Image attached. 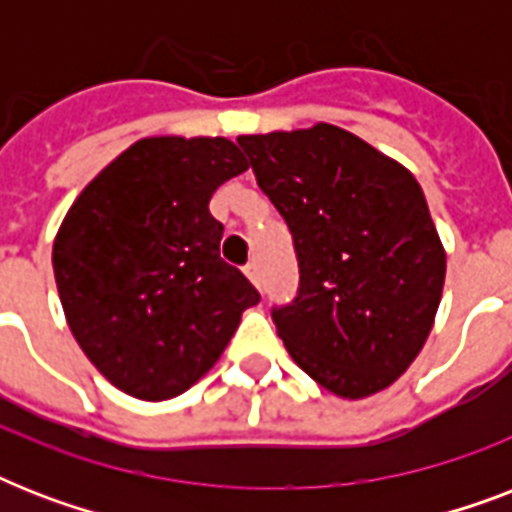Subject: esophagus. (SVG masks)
Wrapping results in <instances>:
<instances>
[{
  "label": "esophagus",
  "mask_w": 512,
  "mask_h": 512,
  "mask_svg": "<svg viewBox=\"0 0 512 512\" xmlns=\"http://www.w3.org/2000/svg\"><path fill=\"white\" fill-rule=\"evenodd\" d=\"M244 273H247L249 281H252L255 287H260V271H257V263H255V260H252V263L244 265Z\"/></svg>",
  "instance_id": "obj_1"
}]
</instances>
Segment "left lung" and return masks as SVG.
Returning a JSON list of instances; mask_svg holds the SVG:
<instances>
[{
    "label": "left lung",
    "instance_id": "8db88e82",
    "mask_svg": "<svg viewBox=\"0 0 512 512\" xmlns=\"http://www.w3.org/2000/svg\"><path fill=\"white\" fill-rule=\"evenodd\" d=\"M236 143L295 244L297 295L271 308L289 356L335 396L388 388L428 340L444 289L420 183L332 124Z\"/></svg>",
    "mask_w": 512,
    "mask_h": 512
}]
</instances>
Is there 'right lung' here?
I'll return each instance as SVG.
<instances>
[{"mask_svg": "<svg viewBox=\"0 0 512 512\" xmlns=\"http://www.w3.org/2000/svg\"><path fill=\"white\" fill-rule=\"evenodd\" d=\"M247 170L225 138H143L68 209L52 268L68 327L100 374L143 401L180 396L260 303L220 257L217 185Z\"/></svg>", "mask_w": 512, "mask_h": 512, "instance_id": "1", "label": "right lung"}]
</instances>
